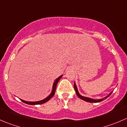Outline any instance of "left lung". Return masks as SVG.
<instances>
[{
    "label": "left lung",
    "mask_w": 127,
    "mask_h": 127,
    "mask_svg": "<svg viewBox=\"0 0 127 127\" xmlns=\"http://www.w3.org/2000/svg\"><path fill=\"white\" fill-rule=\"evenodd\" d=\"M74 89H75V91H76V94H77V95L80 98V99H82V100H84V101L87 102H91V103H97V102H102V100H105V99H106L107 98L109 97L110 96V95H111V94L112 93V92H110V93L109 94V95H107V96H105V97L102 98V99H92V98L82 96V95L80 94L79 92V91H78V89H77V86H76V83H75V82H74Z\"/></svg>",
    "instance_id": "1"
}]
</instances>
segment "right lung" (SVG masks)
Returning <instances> with one entry per match:
<instances>
[{"instance_id": "add662e5", "label": "right lung", "mask_w": 127, "mask_h": 127, "mask_svg": "<svg viewBox=\"0 0 127 127\" xmlns=\"http://www.w3.org/2000/svg\"><path fill=\"white\" fill-rule=\"evenodd\" d=\"M63 75H61L60 77H58L56 80L55 81V82H53V87H52V91H51V94L49 95L47 97H46L45 99H43L41 100H39V101H35V102H30V101H26V100H22V99H20L23 103L25 104H28V105H38V104H44V103L46 102H48V100H50L51 99V98L55 94V91H56V86H57V84L58 83L59 81L61 79V78L62 77Z\"/></svg>"}]
</instances>
